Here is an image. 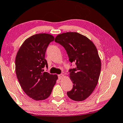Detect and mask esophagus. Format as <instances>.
<instances>
[{
	"label": "esophagus",
	"instance_id": "esophagus-1",
	"mask_svg": "<svg viewBox=\"0 0 123 123\" xmlns=\"http://www.w3.org/2000/svg\"><path fill=\"white\" fill-rule=\"evenodd\" d=\"M63 74H59V75H58V78H59L60 80L62 79V77H63Z\"/></svg>",
	"mask_w": 123,
	"mask_h": 123
}]
</instances>
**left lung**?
<instances>
[{
	"label": "left lung",
	"instance_id": "1",
	"mask_svg": "<svg viewBox=\"0 0 123 123\" xmlns=\"http://www.w3.org/2000/svg\"><path fill=\"white\" fill-rule=\"evenodd\" d=\"M55 41L65 48L69 62L76 65V68L69 69L73 85L67 92L68 97L75 101L86 99L96 88L101 70L96 47L87 37L76 32L58 35Z\"/></svg>",
	"mask_w": 123,
	"mask_h": 123
}]
</instances>
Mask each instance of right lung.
Returning a JSON list of instances; mask_svg holds the SVG:
<instances>
[{
	"label": "right lung",
	"mask_w": 123,
	"mask_h": 123,
	"mask_svg": "<svg viewBox=\"0 0 123 123\" xmlns=\"http://www.w3.org/2000/svg\"><path fill=\"white\" fill-rule=\"evenodd\" d=\"M54 37L48 34L34 35L24 42L16 55L15 71L18 80L26 94L36 100L48 98L57 76L43 72L48 67L45 53Z\"/></svg>",
	"instance_id": "add662e5"
}]
</instances>
